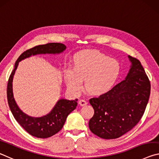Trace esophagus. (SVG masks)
Wrapping results in <instances>:
<instances>
[{"mask_svg":"<svg viewBox=\"0 0 159 159\" xmlns=\"http://www.w3.org/2000/svg\"><path fill=\"white\" fill-rule=\"evenodd\" d=\"M79 104H80V106H85V105H87V101H86L85 100H84V99H81V100L79 101Z\"/></svg>","mask_w":159,"mask_h":159,"instance_id":"obj_1","label":"esophagus"}]
</instances>
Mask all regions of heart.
<instances>
[{
	"mask_svg": "<svg viewBox=\"0 0 159 159\" xmlns=\"http://www.w3.org/2000/svg\"><path fill=\"white\" fill-rule=\"evenodd\" d=\"M120 74L119 62L97 50H83L76 54L74 67L66 70L65 80L67 87L75 94L85 87L93 95L108 92L118 81Z\"/></svg>",
	"mask_w": 159,
	"mask_h": 159,
	"instance_id": "heart-1",
	"label": "heart"
}]
</instances>
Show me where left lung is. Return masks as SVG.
Masks as SVG:
<instances>
[{"label":"left lung","mask_w":159,"mask_h":159,"mask_svg":"<svg viewBox=\"0 0 159 159\" xmlns=\"http://www.w3.org/2000/svg\"><path fill=\"white\" fill-rule=\"evenodd\" d=\"M130 69L125 80L89 103L94 114L89 120L92 133L101 138L121 137L139 123L147 107L151 84L139 60L128 56Z\"/></svg>","instance_id":"left-lung-1"}]
</instances>
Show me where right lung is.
<instances>
[{
  "label": "right lung",
  "instance_id": "1",
  "mask_svg": "<svg viewBox=\"0 0 159 159\" xmlns=\"http://www.w3.org/2000/svg\"><path fill=\"white\" fill-rule=\"evenodd\" d=\"M66 49L61 43H49L36 46L22 53L15 63L14 69L9 77L7 87V102L15 119L29 134L37 138H48L61 130L64 125L67 117L77 106V99H59L55 106L47 115L42 117H32L27 115L19 108L15 100L12 92V81L19 62L37 54H59Z\"/></svg>",
  "mask_w": 159,
  "mask_h": 159
}]
</instances>
